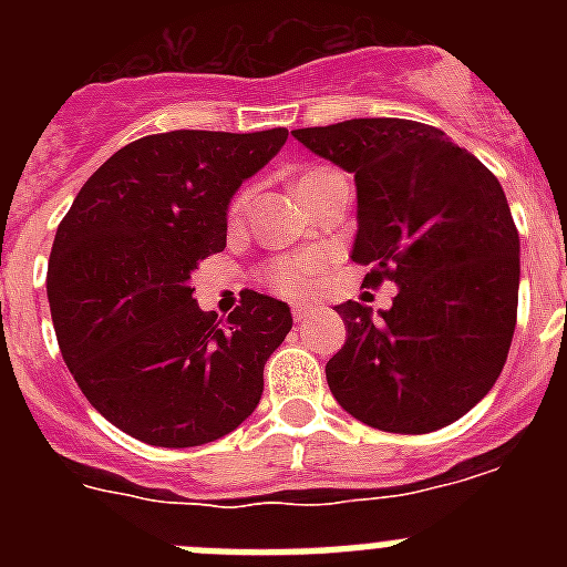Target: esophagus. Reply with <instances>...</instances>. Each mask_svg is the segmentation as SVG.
Returning a JSON list of instances; mask_svg holds the SVG:
<instances>
[{
  "instance_id": "1",
  "label": "esophagus",
  "mask_w": 567,
  "mask_h": 567,
  "mask_svg": "<svg viewBox=\"0 0 567 567\" xmlns=\"http://www.w3.org/2000/svg\"><path fill=\"white\" fill-rule=\"evenodd\" d=\"M315 309H318V307H315V303H295V307H292V318L295 320H307V318H312Z\"/></svg>"
}]
</instances>
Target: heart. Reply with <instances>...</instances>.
<instances>
[{
    "label": "heart",
    "instance_id": "1",
    "mask_svg": "<svg viewBox=\"0 0 567 567\" xmlns=\"http://www.w3.org/2000/svg\"><path fill=\"white\" fill-rule=\"evenodd\" d=\"M332 175L334 169L329 167L307 169V173L300 175V182H298L300 195L312 193L318 184H323L327 178H332ZM247 204H249V189H240V193L233 198V204H229V221H240V215L247 213ZM323 267H327V258H323L320 252L284 255V258L272 260V264L267 267V284L284 295H300V292H307L315 280L320 278Z\"/></svg>",
    "mask_w": 567,
    "mask_h": 567
}]
</instances>
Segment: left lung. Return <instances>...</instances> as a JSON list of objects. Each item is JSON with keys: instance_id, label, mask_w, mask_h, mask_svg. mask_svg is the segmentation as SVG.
Here are the masks:
<instances>
[{"instance_id": "1", "label": "left lung", "mask_w": 567, "mask_h": 567, "mask_svg": "<svg viewBox=\"0 0 567 567\" xmlns=\"http://www.w3.org/2000/svg\"><path fill=\"white\" fill-rule=\"evenodd\" d=\"M354 175L363 284L394 280L392 309L346 300V343L327 363L334 400L360 423L429 434L497 383L517 327L519 235L497 175L437 127L349 118L292 130Z\"/></svg>"}]
</instances>
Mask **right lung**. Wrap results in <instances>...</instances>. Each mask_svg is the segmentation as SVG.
Here are the masks:
<instances>
[{"instance_id":"obj_1","label":"right lung","mask_w":567,"mask_h":567,"mask_svg":"<svg viewBox=\"0 0 567 567\" xmlns=\"http://www.w3.org/2000/svg\"><path fill=\"white\" fill-rule=\"evenodd\" d=\"M287 135H144L90 175L59 224L48 264L59 349L90 405L130 437L189 449L255 412L292 312L247 292L215 320L195 303L189 275L224 252L229 198Z\"/></svg>"}]
</instances>
